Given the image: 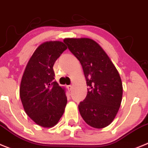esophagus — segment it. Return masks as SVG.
Wrapping results in <instances>:
<instances>
[{
  "mask_svg": "<svg viewBox=\"0 0 148 148\" xmlns=\"http://www.w3.org/2000/svg\"><path fill=\"white\" fill-rule=\"evenodd\" d=\"M67 88H68V90L71 91V90H72V88H73V86H71V85H69V86H67Z\"/></svg>",
  "mask_w": 148,
  "mask_h": 148,
  "instance_id": "esophagus-1",
  "label": "esophagus"
}]
</instances>
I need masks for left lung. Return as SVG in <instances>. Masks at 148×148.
Returning a JSON list of instances; mask_svg holds the SVG:
<instances>
[{"label": "left lung", "mask_w": 148, "mask_h": 148, "mask_svg": "<svg viewBox=\"0 0 148 148\" xmlns=\"http://www.w3.org/2000/svg\"><path fill=\"white\" fill-rule=\"evenodd\" d=\"M64 42L82 65L88 88L78 106L84 121L94 128L109 125L115 118L122 98L119 72L108 54L89 38H66Z\"/></svg>", "instance_id": "obj_1"}]
</instances>
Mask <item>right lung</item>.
<instances>
[{
	"mask_svg": "<svg viewBox=\"0 0 148 148\" xmlns=\"http://www.w3.org/2000/svg\"><path fill=\"white\" fill-rule=\"evenodd\" d=\"M64 42L49 41L40 45L29 59L23 74L20 97L23 106L36 124L56 125L67 103L65 89L54 81V62L65 50Z\"/></svg>",
	"mask_w": 148,
	"mask_h": 148,
	"instance_id": "1",
	"label": "right lung"
}]
</instances>
